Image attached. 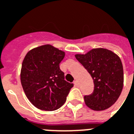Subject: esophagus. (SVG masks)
Instances as JSON below:
<instances>
[{
	"label": "esophagus",
	"mask_w": 134,
	"mask_h": 134,
	"mask_svg": "<svg viewBox=\"0 0 134 134\" xmlns=\"http://www.w3.org/2000/svg\"><path fill=\"white\" fill-rule=\"evenodd\" d=\"M73 84H74L75 86H76V87H77V86H78V82H77V80H75V81L73 82Z\"/></svg>",
	"instance_id": "obj_1"
}]
</instances>
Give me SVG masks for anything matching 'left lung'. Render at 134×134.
I'll list each match as a JSON object with an SVG mask.
<instances>
[{
	"mask_svg": "<svg viewBox=\"0 0 134 134\" xmlns=\"http://www.w3.org/2000/svg\"><path fill=\"white\" fill-rule=\"evenodd\" d=\"M75 58L91 75L94 92L84 96L85 104L94 110H103L116 102L124 83L123 66L120 57L112 51L93 49Z\"/></svg>",
	"mask_w": 134,
	"mask_h": 134,
	"instance_id": "obj_1",
	"label": "left lung"
}]
</instances>
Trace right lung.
<instances>
[{
    "label": "right lung",
    "instance_id": "add662e5",
    "mask_svg": "<svg viewBox=\"0 0 134 134\" xmlns=\"http://www.w3.org/2000/svg\"><path fill=\"white\" fill-rule=\"evenodd\" d=\"M65 53L49 44L29 51L23 61L21 82L26 96L34 106L53 111L66 102L73 84L65 80L59 64Z\"/></svg>",
    "mask_w": 134,
    "mask_h": 134
}]
</instances>
